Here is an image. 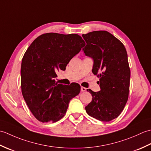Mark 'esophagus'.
I'll use <instances>...</instances> for the list:
<instances>
[{
  "mask_svg": "<svg viewBox=\"0 0 151 151\" xmlns=\"http://www.w3.org/2000/svg\"><path fill=\"white\" fill-rule=\"evenodd\" d=\"M86 89H87L84 87H81V91H86Z\"/></svg>",
  "mask_w": 151,
  "mask_h": 151,
  "instance_id": "1",
  "label": "esophagus"
}]
</instances>
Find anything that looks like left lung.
<instances>
[{
	"mask_svg": "<svg viewBox=\"0 0 151 151\" xmlns=\"http://www.w3.org/2000/svg\"><path fill=\"white\" fill-rule=\"evenodd\" d=\"M86 42L83 50L93 59L92 72L99 78L101 90L88 89L92 101L85 107L87 114L101 121L117 118L129 98L130 70L124 45L107 31L82 34Z\"/></svg>",
	"mask_w": 151,
	"mask_h": 151,
	"instance_id": "obj_1",
	"label": "left lung"
}]
</instances>
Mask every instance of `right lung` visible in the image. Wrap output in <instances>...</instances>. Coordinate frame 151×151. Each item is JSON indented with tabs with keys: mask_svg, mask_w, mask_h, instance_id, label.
Segmentation results:
<instances>
[{
	"mask_svg": "<svg viewBox=\"0 0 151 151\" xmlns=\"http://www.w3.org/2000/svg\"><path fill=\"white\" fill-rule=\"evenodd\" d=\"M85 45L78 34L46 33L37 37L25 52L21 68V91L38 121H59L70 101L79 94L81 86L77 83L58 84L55 78Z\"/></svg>",
	"mask_w": 151,
	"mask_h": 151,
	"instance_id": "1",
	"label": "right lung"
}]
</instances>
